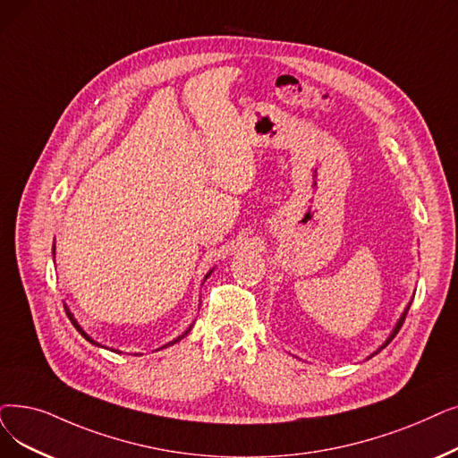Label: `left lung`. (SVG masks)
Returning a JSON list of instances; mask_svg holds the SVG:
<instances>
[{
    "instance_id": "left-lung-1",
    "label": "left lung",
    "mask_w": 458,
    "mask_h": 458,
    "mask_svg": "<svg viewBox=\"0 0 458 458\" xmlns=\"http://www.w3.org/2000/svg\"><path fill=\"white\" fill-rule=\"evenodd\" d=\"M408 310H410V305H408V307H406V310H404V314H403V316H401V320H399V324H396V327H394V329H393V333H391V335H389V339H387V341H386V344H384V346H382V348H380V350H384V348H386V346H387V344H389V343H391V341H393V339H394V336H396V333H399V331H401V327H403V324H404V320H406V314H408ZM380 350H377V352H380ZM377 352H376V353H377Z\"/></svg>"
}]
</instances>
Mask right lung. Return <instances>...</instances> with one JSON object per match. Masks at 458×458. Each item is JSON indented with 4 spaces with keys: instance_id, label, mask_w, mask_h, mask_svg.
I'll use <instances>...</instances> for the list:
<instances>
[{
    "instance_id": "obj_1",
    "label": "right lung",
    "mask_w": 458,
    "mask_h": 458,
    "mask_svg": "<svg viewBox=\"0 0 458 458\" xmlns=\"http://www.w3.org/2000/svg\"><path fill=\"white\" fill-rule=\"evenodd\" d=\"M67 316H69V320H71V322H72V326H74V327H76V329H78V331H81V333H82V336H84V339H86V341H89V343H91V344H95V346H98V344H97V343H95V341H91V339H89V336H88V335H86V333H84V331H82V327H81V326H78V324H76V320H74V318H72V314H71V312H69V310H67ZM189 331H191V327H189ZM189 331H185V335H187V333H189ZM185 335H182V336H180V339H175V341H174V343H177V341H182V339H183V336H185ZM174 343H170V344H174ZM117 353H122V352H117Z\"/></svg>"
}]
</instances>
